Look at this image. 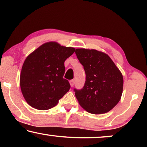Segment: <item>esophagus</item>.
Instances as JSON below:
<instances>
[{"label": "esophagus", "instance_id": "1", "mask_svg": "<svg viewBox=\"0 0 147 147\" xmlns=\"http://www.w3.org/2000/svg\"><path fill=\"white\" fill-rule=\"evenodd\" d=\"M69 84H70V86H71V87H73L74 85V80H70Z\"/></svg>", "mask_w": 147, "mask_h": 147}]
</instances>
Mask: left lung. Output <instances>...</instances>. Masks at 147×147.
<instances>
[{"mask_svg": "<svg viewBox=\"0 0 147 147\" xmlns=\"http://www.w3.org/2000/svg\"><path fill=\"white\" fill-rule=\"evenodd\" d=\"M86 73L81 90L74 89L80 106L91 114H104L120 101L123 90L121 72L107 54L96 49H76Z\"/></svg>", "mask_w": 147, "mask_h": 147, "instance_id": "8db88e82", "label": "left lung"}]
</instances>
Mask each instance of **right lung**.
I'll return each mask as SVG.
<instances>
[{
	"mask_svg": "<svg viewBox=\"0 0 147 147\" xmlns=\"http://www.w3.org/2000/svg\"><path fill=\"white\" fill-rule=\"evenodd\" d=\"M75 51L74 47L48 42L38 47L24 61L20 86L26 102L36 109L54 107L70 89L64 79V62Z\"/></svg>",
	"mask_w": 147,
	"mask_h": 147,
	"instance_id": "obj_1",
	"label": "right lung"
}]
</instances>
